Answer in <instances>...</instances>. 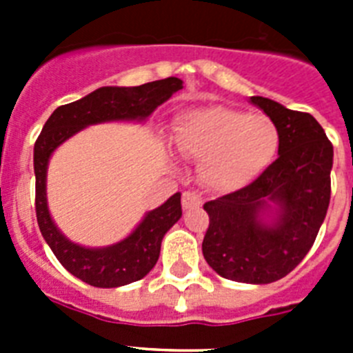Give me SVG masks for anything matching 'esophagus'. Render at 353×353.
I'll return each mask as SVG.
<instances>
[{"instance_id":"esophagus-1","label":"esophagus","mask_w":353,"mask_h":353,"mask_svg":"<svg viewBox=\"0 0 353 353\" xmlns=\"http://www.w3.org/2000/svg\"><path fill=\"white\" fill-rule=\"evenodd\" d=\"M201 205V198H199L196 192L192 191H185L182 196V207L185 210H191V208H198Z\"/></svg>"}]
</instances>
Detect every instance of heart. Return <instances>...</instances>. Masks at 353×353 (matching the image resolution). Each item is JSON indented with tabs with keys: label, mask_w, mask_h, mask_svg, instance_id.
<instances>
[{
	"label": "heart",
	"mask_w": 353,
	"mask_h": 353,
	"mask_svg": "<svg viewBox=\"0 0 353 353\" xmlns=\"http://www.w3.org/2000/svg\"><path fill=\"white\" fill-rule=\"evenodd\" d=\"M173 143L182 155L199 159V176L217 192L249 185L274 161L279 130L267 114L210 105L187 111L174 123Z\"/></svg>",
	"instance_id": "b5f03b06"
}]
</instances>
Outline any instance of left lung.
<instances>
[{"label":"left lung","instance_id":"1","mask_svg":"<svg viewBox=\"0 0 353 353\" xmlns=\"http://www.w3.org/2000/svg\"><path fill=\"white\" fill-rule=\"evenodd\" d=\"M251 102L276 123L279 157L254 182L203 205V256L224 279L267 285L292 272L318 235L330 201L334 150L310 113L265 97Z\"/></svg>","mask_w":353,"mask_h":353}]
</instances>
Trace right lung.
<instances>
[{
  "mask_svg": "<svg viewBox=\"0 0 353 353\" xmlns=\"http://www.w3.org/2000/svg\"><path fill=\"white\" fill-rule=\"evenodd\" d=\"M179 77L154 81L141 86H102L79 101L60 105L46 121L35 141V210L40 233L54 256L72 276L97 288H117L139 281L157 263L166 232L182 217L180 192L148 212L127 239L108 248L90 249L67 239L52 223L46 196L48 164L52 152L70 136L93 123L113 120H145L155 108L182 90Z\"/></svg>",
  "mask_w": 353,
  "mask_h": 353,
  "instance_id": "1",
  "label": "right lung"
}]
</instances>
